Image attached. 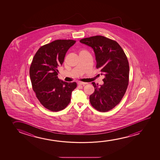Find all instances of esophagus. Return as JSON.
Wrapping results in <instances>:
<instances>
[{
	"mask_svg": "<svg viewBox=\"0 0 160 160\" xmlns=\"http://www.w3.org/2000/svg\"><path fill=\"white\" fill-rule=\"evenodd\" d=\"M78 84L79 85H86V84H87L86 82H81V81H79L78 82Z\"/></svg>",
	"mask_w": 160,
	"mask_h": 160,
	"instance_id": "obj_1",
	"label": "esophagus"
}]
</instances>
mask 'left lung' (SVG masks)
Listing matches in <instances>:
<instances>
[{
  "label": "left lung",
  "mask_w": 160,
  "mask_h": 160,
  "mask_svg": "<svg viewBox=\"0 0 160 160\" xmlns=\"http://www.w3.org/2000/svg\"><path fill=\"white\" fill-rule=\"evenodd\" d=\"M80 42L93 49L96 68L105 76L103 85L92 82L94 91L90 95V103L99 112H108L120 102L127 90L129 70L127 56L116 41L103 36L85 38Z\"/></svg>",
  "instance_id": "1"
}]
</instances>
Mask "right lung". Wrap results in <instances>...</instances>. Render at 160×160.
<instances>
[{
  "mask_svg": "<svg viewBox=\"0 0 160 160\" xmlns=\"http://www.w3.org/2000/svg\"><path fill=\"white\" fill-rule=\"evenodd\" d=\"M74 40H56L41 46L33 57L29 75L33 90L40 103L52 112L65 109L70 103L75 82H67L57 77V68L63 63Z\"/></svg>",
  "mask_w": 160,
  "mask_h": 160,
  "instance_id": "right-lung-1",
  "label": "right lung"
}]
</instances>
